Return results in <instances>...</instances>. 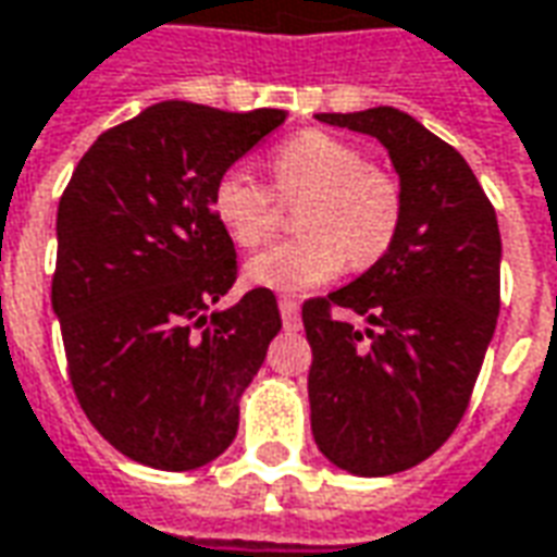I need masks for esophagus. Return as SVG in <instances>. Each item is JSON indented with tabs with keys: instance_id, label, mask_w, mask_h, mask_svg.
Masks as SVG:
<instances>
[{
	"instance_id": "1",
	"label": "esophagus",
	"mask_w": 557,
	"mask_h": 557,
	"mask_svg": "<svg viewBox=\"0 0 557 557\" xmlns=\"http://www.w3.org/2000/svg\"><path fill=\"white\" fill-rule=\"evenodd\" d=\"M280 317L286 329H298L301 325V313H298V298L292 295H280Z\"/></svg>"
}]
</instances>
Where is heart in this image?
I'll return each instance as SVG.
<instances>
[{
	"instance_id": "obj_1",
	"label": "heart",
	"mask_w": 557,
	"mask_h": 557,
	"mask_svg": "<svg viewBox=\"0 0 557 557\" xmlns=\"http://www.w3.org/2000/svg\"><path fill=\"white\" fill-rule=\"evenodd\" d=\"M271 181L280 198H301L298 238L274 244L247 262L256 286L301 292L352 268L380 262L404 220L400 181L364 162L356 144L332 132L289 135L271 153ZM274 193L240 169H225L211 189V211L238 247H256L274 228Z\"/></svg>"
}]
</instances>
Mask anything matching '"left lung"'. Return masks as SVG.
I'll list each match as a JSON object with an SVG mask.
<instances>
[{"mask_svg":"<svg viewBox=\"0 0 557 557\" xmlns=\"http://www.w3.org/2000/svg\"><path fill=\"white\" fill-rule=\"evenodd\" d=\"M317 116L373 135L404 189L392 250L301 307L313 441L341 470L388 476L437 453L468 410L500 310V232L465 157L419 120L398 108Z\"/></svg>","mask_w":557,"mask_h":557,"instance_id":"obj_1","label":"left lung"}]
</instances>
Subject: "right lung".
<instances>
[{"label": "right lung", "mask_w": 557, "mask_h": 557, "mask_svg": "<svg viewBox=\"0 0 557 557\" xmlns=\"http://www.w3.org/2000/svg\"><path fill=\"white\" fill-rule=\"evenodd\" d=\"M283 120L159 102L102 132L62 193L50 301L69 380L138 465L196 470L238 434V400L283 322L265 286L208 313L238 280L211 189Z\"/></svg>", "instance_id": "add662e5"}]
</instances>
